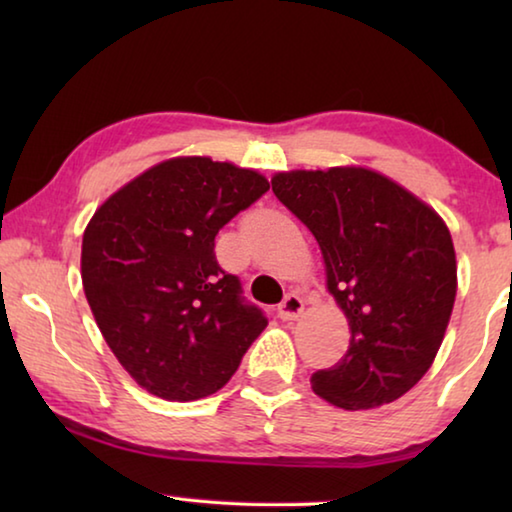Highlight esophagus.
<instances>
[{
	"label": "esophagus",
	"mask_w": 512,
	"mask_h": 512,
	"mask_svg": "<svg viewBox=\"0 0 512 512\" xmlns=\"http://www.w3.org/2000/svg\"><path fill=\"white\" fill-rule=\"evenodd\" d=\"M302 309H305V300L296 296V293H289V296L280 302V307H277V316L282 320H296L302 314Z\"/></svg>",
	"instance_id": "34e87169"
}]
</instances>
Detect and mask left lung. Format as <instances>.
<instances>
[{"label": "left lung", "instance_id": "obj_1", "mask_svg": "<svg viewBox=\"0 0 512 512\" xmlns=\"http://www.w3.org/2000/svg\"><path fill=\"white\" fill-rule=\"evenodd\" d=\"M273 194L316 237L327 289L352 339L311 388L345 411L395 402L436 359L456 298L445 221L391 178L363 167L275 173Z\"/></svg>", "mask_w": 512, "mask_h": 512}]
</instances>
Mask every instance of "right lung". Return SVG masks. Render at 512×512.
Instances as JSON below:
<instances>
[{
  "instance_id": "obj_1",
  "label": "right lung",
  "mask_w": 512,
  "mask_h": 512,
  "mask_svg": "<svg viewBox=\"0 0 512 512\" xmlns=\"http://www.w3.org/2000/svg\"><path fill=\"white\" fill-rule=\"evenodd\" d=\"M266 192L268 180L253 169L171 158L90 219L85 298L112 354L151 395L192 402L216 393L268 325L214 255L223 225Z\"/></svg>"
}]
</instances>
